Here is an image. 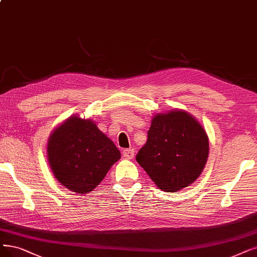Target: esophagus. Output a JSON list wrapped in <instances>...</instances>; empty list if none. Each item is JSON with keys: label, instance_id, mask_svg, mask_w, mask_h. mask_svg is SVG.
<instances>
[{"label": "esophagus", "instance_id": "34e87169", "mask_svg": "<svg viewBox=\"0 0 257 257\" xmlns=\"http://www.w3.org/2000/svg\"><path fill=\"white\" fill-rule=\"evenodd\" d=\"M122 155H123V157H125L127 159H133L135 155V151L133 149H125V150H123Z\"/></svg>", "mask_w": 257, "mask_h": 257}]
</instances>
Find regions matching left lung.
Segmentation results:
<instances>
[{
	"instance_id": "left-lung-1",
	"label": "left lung",
	"mask_w": 257,
	"mask_h": 257,
	"mask_svg": "<svg viewBox=\"0 0 257 257\" xmlns=\"http://www.w3.org/2000/svg\"><path fill=\"white\" fill-rule=\"evenodd\" d=\"M208 154L209 139L200 123L187 111L171 110L153 118L136 160L159 189L173 193L198 178Z\"/></svg>"
}]
</instances>
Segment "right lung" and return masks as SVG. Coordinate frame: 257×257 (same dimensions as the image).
<instances>
[{"instance_id":"right-lung-1","label":"right lung","mask_w":257,"mask_h":257,"mask_svg":"<svg viewBox=\"0 0 257 257\" xmlns=\"http://www.w3.org/2000/svg\"><path fill=\"white\" fill-rule=\"evenodd\" d=\"M47 156L62 186L86 194L103 180L121 154L93 121L71 117L49 137Z\"/></svg>"}]
</instances>
